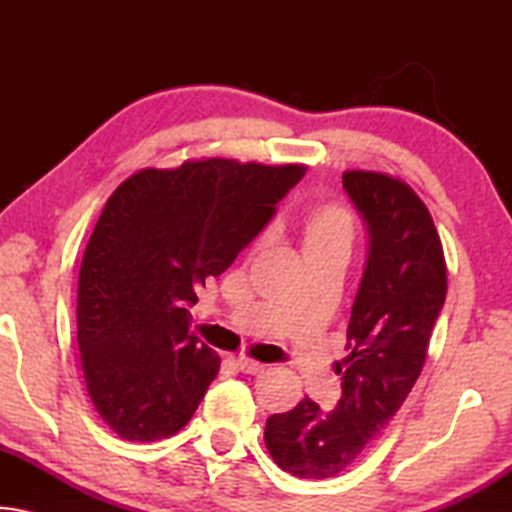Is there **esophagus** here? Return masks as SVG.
<instances>
[{
  "mask_svg": "<svg viewBox=\"0 0 512 512\" xmlns=\"http://www.w3.org/2000/svg\"><path fill=\"white\" fill-rule=\"evenodd\" d=\"M237 368L244 372V375H262L266 366H264V363H257V361H250V359H239Z\"/></svg>",
  "mask_w": 512,
  "mask_h": 512,
  "instance_id": "34e87169",
  "label": "esophagus"
}]
</instances>
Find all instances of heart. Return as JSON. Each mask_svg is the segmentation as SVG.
I'll use <instances>...</instances> for the list:
<instances>
[{"label":"heart","instance_id":"obj_1","mask_svg":"<svg viewBox=\"0 0 512 512\" xmlns=\"http://www.w3.org/2000/svg\"><path fill=\"white\" fill-rule=\"evenodd\" d=\"M266 241V237L262 239ZM302 244L309 250H339L350 255L354 244V219L341 203H318L302 219Z\"/></svg>","mask_w":512,"mask_h":512}]
</instances>
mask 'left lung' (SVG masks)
Masks as SVG:
<instances>
[{"mask_svg":"<svg viewBox=\"0 0 512 512\" xmlns=\"http://www.w3.org/2000/svg\"><path fill=\"white\" fill-rule=\"evenodd\" d=\"M343 189L368 230V259L348 325V357L336 372L343 395L323 411L305 397L266 420L268 454L300 479H329L381 436L427 359L445 305L447 264L431 214L402 180L345 171Z\"/></svg>","mask_w":512,"mask_h":512,"instance_id":"obj_1","label":"left lung"}]
</instances>
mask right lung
<instances>
[{"instance_id": "obj_1", "label": "right lung", "mask_w": 512, "mask_h": 512, "mask_svg": "<svg viewBox=\"0 0 512 512\" xmlns=\"http://www.w3.org/2000/svg\"><path fill=\"white\" fill-rule=\"evenodd\" d=\"M302 164L210 158L142 169L108 198L79 273V350L103 422L131 443L192 420L221 359L189 332V307L273 219Z\"/></svg>"}]
</instances>
